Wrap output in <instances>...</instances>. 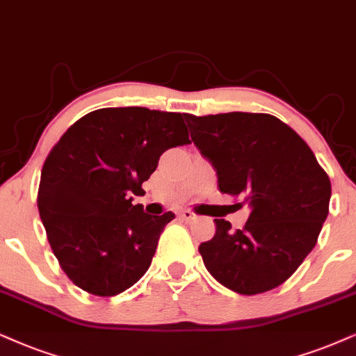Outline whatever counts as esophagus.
<instances>
[{"mask_svg": "<svg viewBox=\"0 0 356 356\" xmlns=\"http://www.w3.org/2000/svg\"><path fill=\"white\" fill-rule=\"evenodd\" d=\"M181 218L186 220V222H192V220H195L197 217H195V213H193V211H191V210H182L181 211Z\"/></svg>", "mask_w": 356, "mask_h": 356, "instance_id": "1", "label": "esophagus"}]
</instances>
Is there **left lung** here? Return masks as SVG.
Listing matches in <instances>:
<instances>
[{
    "mask_svg": "<svg viewBox=\"0 0 356 356\" xmlns=\"http://www.w3.org/2000/svg\"><path fill=\"white\" fill-rule=\"evenodd\" d=\"M186 121L193 145L217 170L220 191L250 207L243 230L215 218L217 233L199 246L205 268L238 294L274 289L316 246L330 179L304 139L273 115L233 111Z\"/></svg>",
    "mask_w": 356,
    "mask_h": 356,
    "instance_id": "8db88e82",
    "label": "left lung"
}]
</instances>
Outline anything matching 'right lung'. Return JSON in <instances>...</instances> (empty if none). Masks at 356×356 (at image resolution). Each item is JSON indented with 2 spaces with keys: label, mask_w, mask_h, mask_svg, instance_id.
Wrapping results in <instances>:
<instances>
[{
  "label": "right lung",
  "mask_w": 356,
  "mask_h": 356,
  "mask_svg": "<svg viewBox=\"0 0 356 356\" xmlns=\"http://www.w3.org/2000/svg\"><path fill=\"white\" fill-rule=\"evenodd\" d=\"M191 145L181 113L102 108L75 121L49 152L38 193L47 240L70 281L110 298L149 269L172 211L133 204L159 157Z\"/></svg>",
  "instance_id": "obj_1"
}]
</instances>
